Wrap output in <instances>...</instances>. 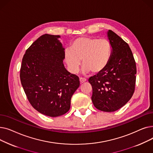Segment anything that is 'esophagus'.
I'll return each instance as SVG.
<instances>
[{
	"instance_id": "esophagus-1",
	"label": "esophagus",
	"mask_w": 153,
	"mask_h": 153,
	"mask_svg": "<svg viewBox=\"0 0 153 153\" xmlns=\"http://www.w3.org/2000/svg\"><path fill=\"white\" fill-rule=\"evenodd\" d=\"M79 81H80V82H81V84H82V83L85 82L87 81V79H85V78H83V77H80Z\"/></svg>"
}]
</instances>
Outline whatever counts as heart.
Returning <instances> with one entry per match:
<instances>
[{
  "label": "heart",
  "instance_id": "b5f03b06",
  "mask_svg": "<svg viewBox=\"0 0 153 153\" xmlns=\"http://www.w3.org/2000/svg\"><path fill=\"white\" fill-rule=\"evenodd\" d=\"M111 54V45L108 39L84 36L74 40L71 50L64 51V59L72 73L78 72L82 59L84 73L92 71L97 74L107 66Z\"/></svg>",
  "mask_w": 153,
  "mask_h": 153
}]
</instances>
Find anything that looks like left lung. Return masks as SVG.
Wrapping results in <instances>:
<instances>
[{
    "label": "left lung",
    "mask_w": 153,
    "mask_h": 153,
    "mask_svg": "<svg viewBox=\"0 0 153 153\" xmlns=\"http://www.w3.org/2000/svg\"><path fill=\"white\" fill-rule=\"evenodd\" d=\"M112 51L107 66L91 77L92 100L98 110L111 112L124 106L135 89L136 66L129 45L113 31L107 33Z\"/></svg>",
    "instance_id": "1"
}]
</instances>
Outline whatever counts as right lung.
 Wrapping results in <instances>:
<instances>
[{"instance_id":"obj_1","label":"right lung","mask_w":153,"mask_h":153,"mask_svg":"<svg viewBox=\"0 0 153 153\" xmlns=\"http://www.w3.org/2000/svg\"><path fill=\"white\" fill-rule=\"evenodd\" d=\"M59 38L48 34L39 37L24 54L20 73L31 106L51 117L69 111L72 95L80 85L79 77L64 68V48Z\"/></svg>"}]
</instances>
